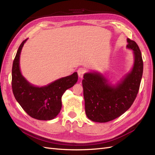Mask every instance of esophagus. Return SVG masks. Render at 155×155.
Returning <instances> with one entry per match:
<instances>
[{"mask_svg":"<svg viewBox=\"0 0 155 155\" xmlns=\"http://www.w3.org/2000/svg\"><path fill=\"white\" fill-rule=\"evenodd\" d=\"M86 69L85 68H80L78 70V76L79 78H82L84 76V74L86 72Z\"/></svg>","mask_w":155,"mask_h":155,"instance_id":"1","label":"esophagus"}]
</instances>
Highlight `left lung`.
<instances>
[{
	"mask_svg": "<svg viewBox=\"0 0 155 155\" xmlns=\"http://www.w3.org/2000/svg\"><path fill=\"white\" fill-rule=\"evenodd\" d=\"M127 48L133 50L132 70L116 86L98 72L84 74L82 85L85 113L93 121L105 123L122 115L133 105L138 94L143 74L142 54L135 41L127 39Z\"/></svg>",
	"mask_w": 155,
	"mask_h": 155,
	"instance_id": "1",
	"label": "left lung"
}]
</instances>
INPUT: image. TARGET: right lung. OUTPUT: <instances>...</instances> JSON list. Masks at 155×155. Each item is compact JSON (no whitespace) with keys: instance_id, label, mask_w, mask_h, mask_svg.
Masks as SVG:
<instances>
[{"instance_id":"obj_1","label":"right lung","mask_w":155,"mask_h":155,"mask_svg":"<svg viewBox=\"0 0 155 155\" xmlns=\"http://www.w3.org/2000/svg\"><path fill=\"white\" fill-rule=\"evenodd\" d=\"M28 39L18 48L12 67V87L13 95L24 110L39 120H52L61 109V97L67 89L78 81V73L60 78L45 87H35L22 76L19 67L21 50Z\"/></svg>"}]
</instances>
